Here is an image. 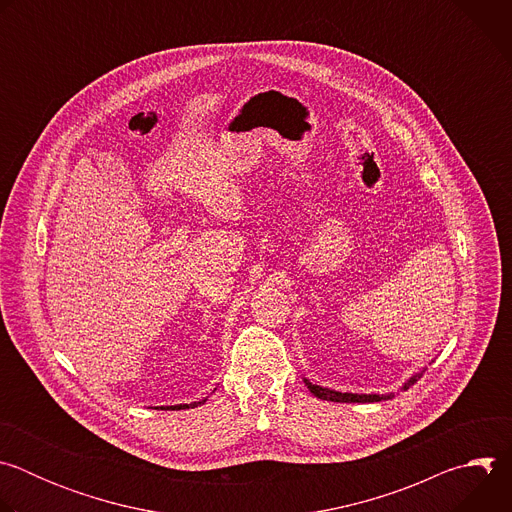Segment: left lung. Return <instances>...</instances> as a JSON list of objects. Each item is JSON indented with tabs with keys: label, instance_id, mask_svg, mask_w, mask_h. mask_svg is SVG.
<instances>
[{
	"label": "left lung",
	"instance_id": "obj_1",
	"mask_svg": "<svg viewBox=\"0 0 512 512\" xmlns=\"http://www.w3.org/2000/svg\"><path fill=\"white\" fill-rule=\"evenodd\" d=\"M425 373V369H421L419 373H415L411 379H407L401 387V391H407L411 385H415L421 375ZM306 387L310 389V393L318 399H324V401H334V403H377V401H387V399H393L395 393H387V395H377V393H340V391H334V389H326V387H320V385H312L308 379H304Z\"/></svg>",
	"mask_w": 512,
	"mask_h": 512
}]
</instances>
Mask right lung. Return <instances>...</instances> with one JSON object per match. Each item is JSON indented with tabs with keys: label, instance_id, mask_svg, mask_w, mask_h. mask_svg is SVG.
I'll return each mask as SVG.
<instances>
[{
	"label": "right lung",
	"instance_id": "right-lung-1",
	"mask_svg": "<svg viewBox=\"0 0 512 512\" xmlns=\"http://www.w3.org/2000/svg\"><path fill=\"white\" fill-rule=\"evenodd\" d=\"M202 403H206V399H202V401H194V403H186V405H168V407H156V409H194V407H198V405H202Z\"/></svg>",
	"mask_w": 512,
	"mask_h": 512
}]
</instances>
